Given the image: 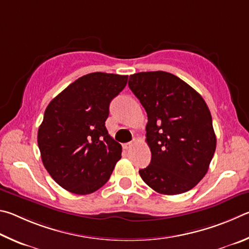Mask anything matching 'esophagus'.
<instances>
[{"mask_svg":"<svg viewBox=\"0 0 249 249\" xmlns=\"http://www.w3.org/2000/svg\"><path fill=\"white\" fill-rule=\"evenodd\" d=\"M132 144H133V142H128V143H124V149H130V147H131L132 146Z\"/></svg>","mask_w":249,"mask_h":249,"instance_id":"34e87169","label":"esophagus"}]
</instances>
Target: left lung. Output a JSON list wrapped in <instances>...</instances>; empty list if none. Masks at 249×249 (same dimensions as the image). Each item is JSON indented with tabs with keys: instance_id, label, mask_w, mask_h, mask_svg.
<instances>
[{
	"instance_id": "obj_1",
	"label": "left lung",
	"mask_w": 249,
	"mask_h": 249,
	"mask_svg": "<svg viewBox=\"0 0 249 249\" xmlns=\"http://www.w3.org/2000/svg\"><path fill=\"white\" fill-rule=\"evenodd\" d=\"M129 87L147 115L146 142L151 163L139 171L156 193L179 195L206 175L214 155L216 137L201 95L164 71L130 75Z\"/></svg>"
}]
</instances>
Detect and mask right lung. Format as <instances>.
Segmentation results:
<instances>
[{"mask_svg":"<svg viewBox=\"0 0 249 249\" xmlns=\"http://www.w3.org/2000/svg\"><path fill=\"white\" fill-rule=\"evenodd\" d=\"M128 75L95 72L77 78L51 100L38 129L43 166L56 184L76 195L103 187L121 159L122 147L105 121L109 104Z\"/></svg>","mask_w":249,"mask_h":249,"instance_id":"obj_1","label":"right lung"}]
</instances>
